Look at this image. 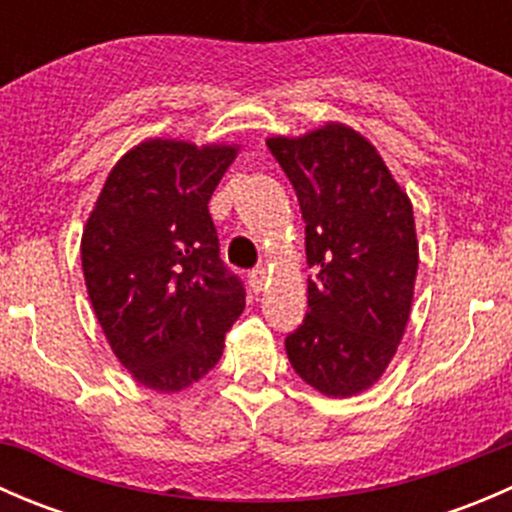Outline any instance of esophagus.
Here are the masks:
<instances>
[{
  "label": "esophagus",
  "instance_id": "esophagus-1",
  "mask_svg": "<svg viewBox=\"0 0 512 512\" xmlns=\"http://www.w3.org/2000/svg\"><path fill=\"white\" fill-rule=\"evenodd\" d=\"M265 282H267V270L265 267H255V270L250 272V287L255 289V292H262Z\"/></svg>",
  "mask_w": 512,
  "mask_h": 512
}]
</instances>
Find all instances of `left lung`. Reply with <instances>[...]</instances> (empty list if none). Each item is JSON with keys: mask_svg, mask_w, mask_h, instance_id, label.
<instances>
[{"mask_svg": "<svg viewBox=\"0 0 512 512\" xmlns=\"http://www.w3.org/2000/svg\"><path fill=\"white\" fill-rule=\"evenodd\" d=\"M267 148L297 193L307 240V317L287 334L292 369L327 396L369 389L404 337L414 297V208L376 148L347 126Z\"/></svg>", "mask_w": 512, "mask_h": 512, "instance_id": "obj_1", "label": "left lung"}]
</instances>
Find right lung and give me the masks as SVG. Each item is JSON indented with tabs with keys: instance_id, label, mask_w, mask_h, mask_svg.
Here are the masks:
<instances>
[{
	"instance_id": "add662e5",
	"label": "right lung",
	"mask_w": 512,
	"mask_h": 512,
	"mask_svg": "<svg viewBox=\"0 0 512 512\" xmlns=\"http://www.w3.org/2000/svg\"><path fill=\"white\" fill-rule=\"evenodd\" d=\"M235 148L146 141L116 163L81 237L91 304L123 366L180 391L218 364L245 285L220 257L210 195Z\"/></svg>"
}]
</instances>
